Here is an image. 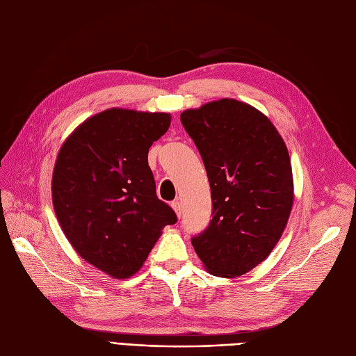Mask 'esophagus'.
I'll return each instance as SVG.
<instances>
[{
  "instance_id": "1",
  "label": "esophagus",
  "mask_w": 356,
  "mask_h": 356,
  "mask_svg": "<svg viewBox=\"0 0 356 356\" xmlns=\"http://www.w3.org/2000/svg\"><path fill=\"white\" fill-rule=\"evenodd\" d=\"M172 208H174V211H175V213H177V217H178V218H181V213H182V203H181L179 200L172 202Z\"/></svg>"
}]
</instances>
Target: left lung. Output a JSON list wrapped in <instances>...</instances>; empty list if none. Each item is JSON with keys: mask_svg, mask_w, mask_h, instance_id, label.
Listing matches in <instances>:
<instances>
[{"mask_svg": "<svg viewBox=\"0 0 356 356\" xmlns=\"http://www.w3.org/2000/svg\"><path fill=\"white\" fill-rule=\"evenodd\" d=\"M207 169L212 221L191 239L204 268L238 277L264 261L286 227L294 202L286 145L252 105L230 98L181 113Z\"/></svg>", "mask_w": 356, "mask_h": 356, "instance_id": "1", "label": "left lung"}]
</instances>
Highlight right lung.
Listing matches in <instances>:
<instances>
[{"label":"right lung","mask_w":356,"mask_h":356,"mask_svg":"<svg viewBox=\"0 0 356 356\" xmlns=\"http://www.w3.org/2000/svg\"><path fill=\"white\" fill-rule=\"evenodd\" d=\"M169 113L110 108L84 120L62 144L51 199L62 232L81 258L114 279L134 276L168 224L148 149L170 126Z\"/></svg>","instance_id":"1"}]
</instances>
